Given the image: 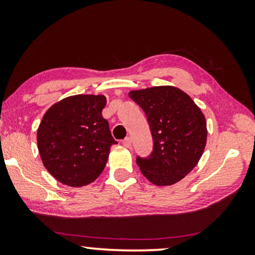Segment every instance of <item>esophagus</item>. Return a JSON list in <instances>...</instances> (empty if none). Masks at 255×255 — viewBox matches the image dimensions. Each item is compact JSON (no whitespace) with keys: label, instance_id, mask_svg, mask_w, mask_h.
Listing matches in <instances>:
<instances>
[{"label":"esophagus","instance_id":"34e87169","mask_svg":"<svg viewBox=\"0 0 255 255\" xmlns=\"http://www.w3.org/2000/svg\"><path fill=\"white\" fill-rule=\"evenodd\" d=\"M123 145L125 146V147L130 148V147H131V146H132V140H131V138H130V137L125 138V139H124V140H123Z\"/></svg>","mask_w":255,"mask_h":255}]
</instances>
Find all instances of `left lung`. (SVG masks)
Masks as SVG:
<instances>
[{
    "label": "left lung",
    "mask_w": 255,
    "mask_h": 255,
    "mask_svg": "<svg viewBox=\"0 0 255 255\" xmlns=\"http://www.w3.org/2000/svg\"><path fill=\"white\" fill-rule=\"evenodd\" d=\"M144 110L152 132L153 152L137 156L142 175L155 186H172L200 161L207 144V122L191 97L176 87L158 86L128 93Z\"/></svg>",
    "instance_id": "obj_1"
}]
</instances>
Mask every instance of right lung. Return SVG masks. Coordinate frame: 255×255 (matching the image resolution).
<instances>
[{
	"instance_id": "right-lung-1",
	"label": "right lung",
	"mask_w": 255,
	"mask_h": 255,
	"mask_svg": "<svg viewBox=\"0 0 255 255\" xmlns=\"http://www.w3.org/2000/svg\"><path fill=\"white\" fill-rule=\"evenodd\" d=\"M104 95H74L48 108L37 131L40 159L48 173L69 187H83L103 172L111 145L102 116Z\"/></svg>"
}]
</instances>
